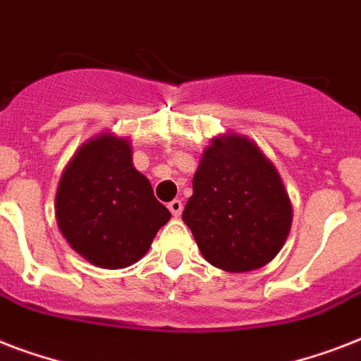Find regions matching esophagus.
<instances>
[{"label":"esophagus","mask_w":361,"mask_h":361,"mask_svg":"<svg viewBox=\"0 0 361 361\" xmlns=\"http://www.w3.org/2000/svg\"><path fill=\"white\" fill-rule=\"evenodd\" d=\"M169 209H170V214L174 215V217H180L181 209H183V204H181L180 198H174L172 202H169Z\"/></svg>","instance_id":"obj_1"}]
</instances>
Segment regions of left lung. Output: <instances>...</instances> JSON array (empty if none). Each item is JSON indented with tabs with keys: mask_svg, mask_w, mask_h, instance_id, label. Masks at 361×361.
<instances>
[{
	"mask_svg": "<svg viewBox=\"0 0 361 361\" xmlns=\"http://www.w3.org/2000/svg\"><path fill=\"white\" fill-rule=\"evenodd\" d=\"M181 219L209 264L240 274L279 252L292 208L274 164L245 136L232 135L204 152Z\"/></svg>",
	"mask_w": 361,
	"mask_h": 361,
	"instance_id": "left-lung-1",
	"label": "left lung"
}]
</instances>
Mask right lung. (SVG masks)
I'll return each instance as SVG.
<instances>
[{
	"instance_id": "obj_1",
	"label": "right lung",
	"mask_w": 361,
	"mask_h": 361,
	"mask_svg": "<svg viewBox=\"0 0 361 361\" xmlns=\"http://www.w3.org/2000/svg\"><path fill=\"white\" fill-rule=\"evenodd\" d=\"M56 219L65 240L86 260L120 269L146 255L170 212L133 166L129 142L109 135L84 144L65 169Z\"/></svg>"
}]
</instances>
